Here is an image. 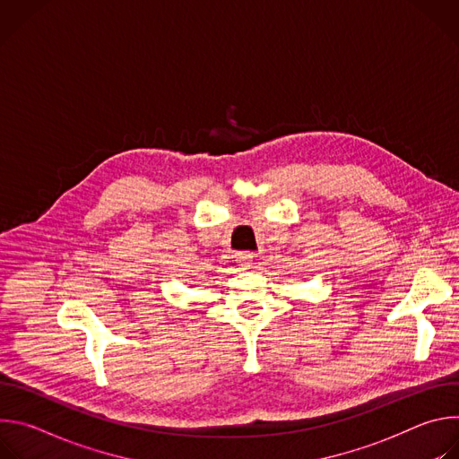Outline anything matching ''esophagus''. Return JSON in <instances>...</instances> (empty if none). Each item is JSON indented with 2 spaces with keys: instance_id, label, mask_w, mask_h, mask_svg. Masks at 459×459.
Returning a JSON list of instances; mask_svg holds the SVG:
<instances>
[{
  "instance_id": "obj_1",
  "label": "esophagus",
  "mask_w": 459,
  "mask_h": 459,
  "mask_svg": "<svg viewBox=\"0 0 459 459\" xmlns=\"http://www.w3.org/2000/svg\"><path fill=\"white\" fill-rule=\"evenodd\" d=\"M252 259H254V254H250V252H241V254L238 255V264H239V267L245 271V269H248V267L252 265Z\"/></svg>"
}]
</instances>
